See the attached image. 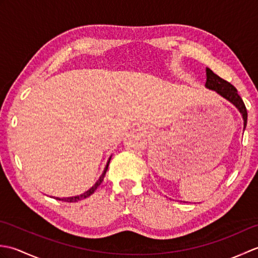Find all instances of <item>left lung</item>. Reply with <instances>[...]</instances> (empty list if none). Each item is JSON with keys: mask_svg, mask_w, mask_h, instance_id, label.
I'll return each instance as SVG.
<instances>
[{"mask_svg": "<svg viewBox=\"0 0 258 258\" xmlns=\"http://www.w3.org/2000/svg\"><path fill=\"white\" fill-rule=\"evenodd\" d=\"M206 87L210 90L216 91L218 94H221L226 100L232 102L235 106H236L239 112L242 113L244 118V130L246 128V124H247V111H246V106L242 100V97L238 95L237 90L229 83V82L223 80L220 76L216 75L212 70L206 69Z\"/></svg>", "mask_w": 258, "mask_h": 258, "instance_id": "1", "label": "left lung"}]
</instances>
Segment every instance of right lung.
Segmentation results:
<instances>
[{"label":"right lung","instance_id":"1","mask_svg":"<svg viewBox=\"0 0 258 258\" xmlns=\"http://www.w3.org/2000/svg\"><path fill=\"white\" fill-rule=\"evenodd\" d=\"M109 161H111V158H109V160H108V162H107V164H106V167H105V169H104L103 174L101 175V177L98 178V180H97V182L95 183V185H94V186H92V187H91L89 190H87V191H85L84 194H82V195H80V196L68 197V199H57V197H56V200H58V201H62V202H68V203H75V202H78V201H80V200H84V199H86V197L91 196V195H92L93 193H94V191L96 190V188L98 187V186H100V185L102 184L103 179H104V176H105L106 171H107V168H108V163H109Z\"/></svg>","mask_w":258,"mask_h":258}]
</instances>
